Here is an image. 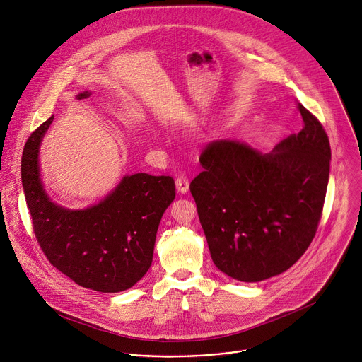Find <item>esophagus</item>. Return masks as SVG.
Segmentation results:
<instances>
[{"instance_id": "34e87169", "label": "esophagus", "mask_w": 362, "mask_h": 362, "mask_svg": "<svg viewBox=\"0 0 362 362\" xmlns=\"http://www.w3.org/2000/svg\"><path fill=\"white\" fill-rule=\"evenodd\" d=\"M176 189L179 193L185 194L189 192V180L186 176H180L176 179Z\"/></svg>"}]
</instances>
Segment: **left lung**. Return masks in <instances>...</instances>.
<instances>
[{
  "instance_id": "left-lung-1",
  "label": "left lung",
  "mask_w": 362,
  "mask_h": 362,
  "mask_svg": "<svg viewBox=\"0 0 362 362\" xmlns=\"http://www.w3.org/2000/svg\"><path fill=\"white\" fill-rule=\"evenodd\" d=\"M303 129L269 153L214 140L190 183L212 261L240 282L288 271L313 242L329 179L331 147L302 105Z\"/></svg>"
}]
</instances>
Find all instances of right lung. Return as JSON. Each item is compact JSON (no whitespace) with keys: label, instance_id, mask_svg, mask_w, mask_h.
Here are the masks:
<instances>
[{"label":"right lung","instance_id":"right-lung-1","mask_svg":"<svg viewBox=\"0 0 362 362\" xmlns=\"http://www.w3.org/2000/svg\"><path fill=\"white\" fill-rule=\"evenodd\" d=\"M91 95L86 90L77 100ZM54 116L27 140L21 180L35 238L51 265L83 288L122 292L136 285L153 261L165 211L175 200L170 176L124 175L105 197L83 209L56 203L45 190L40 147Z\"/></svg>","mask_w":362,"mask_h":362}]
</instances>
